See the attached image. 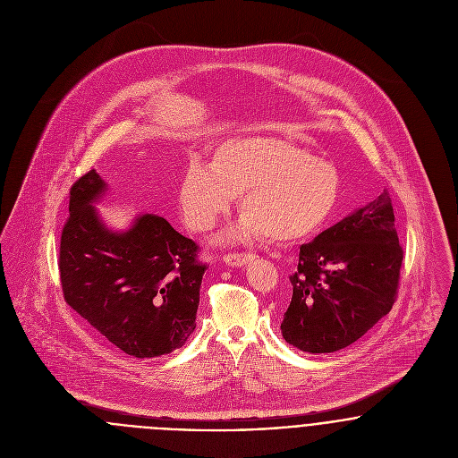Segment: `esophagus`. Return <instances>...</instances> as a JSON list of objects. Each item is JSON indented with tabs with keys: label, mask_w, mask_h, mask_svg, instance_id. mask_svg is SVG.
Masks as SVG:
<instances>
[{
	"label": "esophagus",
	"mask_w": 458,
	"mask_h": 458,
	"mask_svg": "<svg viewBox=\"0 0 458 458\" xmlns=\"http://www.w3.org/2000/svg\"><path fill=\"white\" fill-rule=\"evenodd\" d=\"M256 256L250 252H242V254H225L224 262L229 266H243L247 262L252 261Z\"/></svg>",
	"instance_id": "1"
}]
</instances>
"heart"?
I'll use <instances>...</instances> for the list:
<instances>
[{
  "mask_svg": "<svg viewBox=\"0 0 458 458\" xmlns=\"http://www.w3.org/2000/svg\"><path fill=\"white\" fill-rule=\"evenodd\" d=\"M242 194V220L225 234L250 240L267 234L287 243L316 233L333 213L340 178L333 164L293 140L245 135L220 142L211 165L192 158L182 174L178 200L185 224L208 231Z\"/></svg>",
  "mask_w": 458,
  "mask_h": 458,
  "instance_id": "b5f03b06",
  "label": "heart"
}]
</instances>
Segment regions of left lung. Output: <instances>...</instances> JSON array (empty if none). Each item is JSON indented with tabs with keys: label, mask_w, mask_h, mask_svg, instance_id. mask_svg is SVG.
Returning a JSON list of instances; mask_svg holds the SVG:
<instances>
[{
	"label": "left lung",
	"mask_w": 458,
	"mask_h": 458,
	"mask_svg": "<svg viewBox=\"0 0 458 458\" xmlns=\"http://www.w3.org/2000/svg\"><path fill=\"white\" fill-rule=\"evenodd\" d=\"M403 250L383 192L300 247L282 336L303 352H335L361 338L396 300Z\"/></svg>",
	"instance_id": "1"
}]
</instances>
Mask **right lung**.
<instances>
[{"instance_id":"right-lung-1","label":"right lung","mask_w":458,"mask_h":458,"mask_svg":"<svg viewBox=\"0 0 458 458\" xmlns=\"http://www.w3.org/2000/svg\"><path fill=\"white\" fill-rule=\"evenodd\" d=\"M104 192L95 169L70 189L58 261L65 301L123 352L169 354L196 329L206 264L158 215L137 216L123 233L107 229L93 206Z\"/></svg>"}]
</instances>
